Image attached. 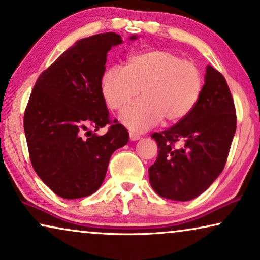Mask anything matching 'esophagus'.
<instances>
[{
	"label": "esophagus",
	"instance_id": "1",
	"mask_svg": "<svg viewBox=\"0 0 260 260\" xmlns=\"http://www.w3.org/2000/svg\"><path fill=\"white\" fill-rule=\"evenodd\" d=\"M129 136H130V140L131 141H137V140H140V138H141L140 135L135 134V133H130Z\"/></svg>",
	"mask_w": 260,
	"mask_h": 260
}]
</instances>
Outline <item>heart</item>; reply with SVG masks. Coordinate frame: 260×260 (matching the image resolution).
<instances>
[{
	"label": "heart",
	"instance_id": "heart-1",
	"mask_svg": "<svg viewBox=\"0 0 260 260\" xmlns=\"http://www.w3.org/2000/svg\"><path fill=\"white\" fill-rule=\"evenodd\" d=\"M202 74L190 60L174 53L155 50L127 59L125 67H111L101 79V93L107 106L120 110L119 119L130 130L142 133L162 118L178 122L187 116L201 96Z\"/></svg>",
	"mask_w": 260,
	"mask_h": 260
}]
</instances>
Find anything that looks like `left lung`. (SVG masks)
<instances>
[{
    "label": "left lung",
    "instance_id": "8db88e82",
    "mask_svg": "<svg viewBox=\"0 0 260 260\" xmlns=\"http://www.w3.org/2000/svg\"><path fill=\"white\" fill-rule=\"evenodd\" d=\"M235 130L237 113L227 81L208 66L193 110L170 129L151 135L159 148L148 170L154 191L180 202L203 193L223 171ZM177 142L183 144L177 146Z\"/></svg>",
    "mask_w": 260,
    "mask_h": 260
}]
</instances>
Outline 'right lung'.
I'll list each match as a JSON object with an SVG mask.
<instances>
[{
    "label": "right lung",
    "instance_id": "add662e5",
    "mask_svg": "<svg viewBox=\"0 0 260 260\" xmlns=\"http://www.w3.org/2000/svg\"><path fill=\"white\" fill-rule=\"evenodd\" d=\"M120 43L122 37L112 32L76 42L40 74L26 106L23 129L32 166L66 200L94 193L111 155L129 141L125 127L110 119L101 93L107 52ZM105 125L110 126L103 137L91 131Z\"/></svg>",
    "mask_w": 260,
    "mask_h": 260
}]
</instances>
